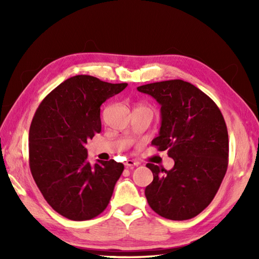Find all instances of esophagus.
<instances>
[{
  "instance_id": "34e87169",
  "label": "esophagus",
  "mask_w": 259,
  "mask_h": 259,
  "mask_svg": "<svg viewBox=\"0 0 259 259\" xmlns=\"http://www.w3.org/2000/svg\"><path fill=\"white\" fill-rule=\"evenodd\" d=\"M124 164H125L126 168H133V166H137L139 163L135 160H126Z\"/></svg>"
}]
</instances>
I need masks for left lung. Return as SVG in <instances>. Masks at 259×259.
Here are the masks:
<instances>
[{
    "instance_id": "8db88e82",
    "label": "left lung",
    "mask_w": 259,
    "mask_h": 259,
    "mask_svg": "<svg viewBox=\"0 0 259 259\" xmlns=\"http://www.w3.org/2000/svg\"><path fill=\"white\" fill-rule=\"evenodd\" d=\"M137 90L161 105V128L152 145L168 150L172 169L153 163V182L145 188L150 207L171 221L203 211L216 195L229 164V134L211 98L183 80L140 85Z\"/></svg>"
}]
</instances>
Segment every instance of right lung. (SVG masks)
I'll return each mask as SVG.
<instances>
[{
    "mask_svg": "<svg viewBox=\"0 0 259 259\" xmlns=\"http://www.w3.org/2000/svg\"><path fill=\"white\" fill-rule=\"evenodd\" d=\"M128 83L90 75L65 80L42 100L29 128V168L51 208L71 221L97 217L108 205L124 165L88 161L85 144L102 131L100 106Z\"/></svg>",
    "mask_w": 259,
    "mask_h": 259,
    "instance_id": "add662e5",
    "label": "right lung"
}]
</instances>
